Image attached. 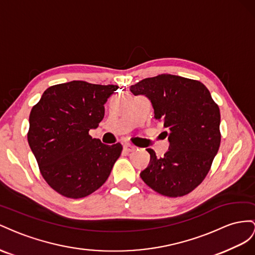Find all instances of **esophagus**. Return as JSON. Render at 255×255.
<instances>
[{"label":"esophagus","mask_w":255,"mask_h":255,"mask_svg":"<svg viewBox=\"0 0 255 255\" xmlns=\"http://www.w3.org/2000/svg\"><path fill=\"white\" fill-rule=\"evenodd\" d=\"M134 146H132V145L130 144H125L124 145V150H125L126 152H132L134 150Z\"/></svg>","instance_id":"esophagus-1"}]
</instances>
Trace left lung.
<instances>
[{
    "instance_id": "left-lung-1",
    "label": "left lung",
    "mask_w": 255,
    "mask_h": 255,
    "mask_svg": "<svg viewBox=\"0 0 255 255\" xmlns=\"http://www.w3.org/2000/svg\"><path fill=\"white\" fill-rule=\"evenodd\" d=\"M130 91L150 100L170 142L162 158L147 149L150 161L141 178L152 190L170 198L191 192L206 177L220 146L219 107L202 82L174 75L143 79Z\"/></svg>"
}]
</instances>
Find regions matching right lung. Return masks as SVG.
<instances>
[{
    "label": "right lung",
    "mask_w": 255,
    "mask_h": 255,
    "mask_svg": "<svg viewBox=\"0 0 255 255\" xmlns=\"http://www.w3.org/2000/svg\"><path fill=\"white\" fill-rule=\"evenodd\" d=\"M118 89L85 81L56 84L32 108L28 145L42 177L66 198L96 191L121 156V143L106 145L89 133L103 121L104 105Z\"/></svg>",
    "instance_id": "add662e5"
}]
</instances>
